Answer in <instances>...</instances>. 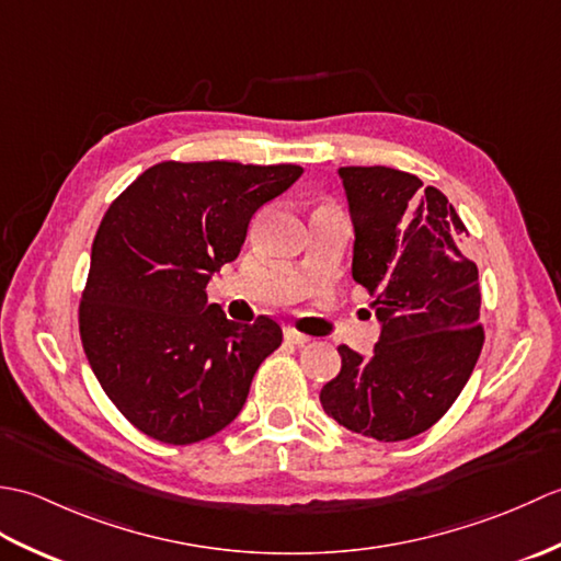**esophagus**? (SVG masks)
<instances>
[{
  "label": "esophagus",
  "mask_w": 561,
  "mask_h": 561,
  "mask_svg": "<svg viewBox=\"0 0 561 561\" xmlns=\"http://www.w3.org/2000/svg\"><path fill=\"white\" fill-rule=\"evenodd\" d=\"M284 340H287V342H291V344H299V347H301V344H306L308 340H311V337H308V335H304V332H299V330H294V328H287V330H284Z\"/></svg>",
  "instance_id": "esophagus-1"
}]
</instances>
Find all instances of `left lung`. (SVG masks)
I'll return each mask as SVG.
<instances>
[{"label":"left lung","mask_w":561,"mask_h":561,"mask_svg":"<svg viewBox=\"0 0 561 561\" xmlns=\"http://www.w3.org/2000/svg\"><path fill=\"white\" fill-rule=\"evenodd\" d=\"M354 224L352 277L376 296L371 356L347 344L323 410L354 434L404 440L434 426L468 383L482 352L478 265L448 197L386 165H344Z\"/></svg>","instance_id":"8db88e82"}]
</instances>
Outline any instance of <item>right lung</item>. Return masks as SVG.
<instances>
[{"label":"right lung","instance_id":"right-lung-1","mask_svg":"<svg viewBox=\"0 0 561 561\" xmlns=\"http://www.w3.org/2000/svg\"><path fill=\"white\" fill-rule=\"evenodd\" d=\"M301 173L294 163L163 161L105 211L79 332L105 396L139 432L185 446L243 410L282 328L267 316L233 323L205 289L241 253L253 214Z\"/></svg>","mask_w":561,"mask_h":561}]
</instances>
